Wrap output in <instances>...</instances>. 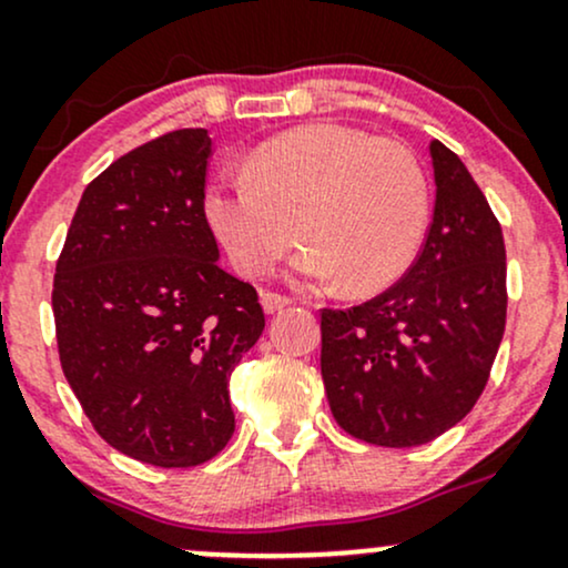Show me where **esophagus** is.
<instances>
[{
    "label": "esophagus",
    "instance_id": "esophagus-1",
    "mask_svg": "<svg viewBox=\"0 0 568 568\" xmlns=\"http://www.w3.org/2000/svg\"><path fill=\"white\" fill-rule=\"evenodd\" d=\"M288 304H291L288 296H280V293H272V291L262 293V306H264L266 315H275V312L285 310Z\"/></svg>",
    "mask_w": 568,
    "mask_h": 568
}]
</instances>
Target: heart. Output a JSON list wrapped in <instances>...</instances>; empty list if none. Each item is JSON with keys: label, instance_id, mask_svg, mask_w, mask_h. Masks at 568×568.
I'll return each instance as SVG.
<instances>
[{"label": "heart", "instance_id": "obj_1", "mask_svg": "<svg viewBox=\"0 0 568 568\" xmlns=\"http://www.w3.org/2000/svg\"><path fill=\"white\" fill-rule=\"evenodd\" d=\"M205 219L243 275H264L288 251L296 224L298 283L368 296L419 253L429 181L403 143L347 125H304L264 141L247 173L221 171L205 189Z\"/></svg>", "mask_w": 568, "mask_h": 568}]
</instances>
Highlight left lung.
Instances as JSON below:
<instances>
[{"label": "left lung", "mask_w": 568, "mask_h": 568, "mask_svg": "<svg viewBox=\"0 0 568 568\" xmlns=\"http://www.w3.org/2000/svg\"><path fill=\"white\" fill-rule=\"evenodd\" d=\"M429 158L435 211L416 262L371 302L321 317L331 414L384 448L422 446L465 419L505 334L499 221L452 149L433 141Z\"/></svg>", "instance_id": "obj_1"}]
</instances>
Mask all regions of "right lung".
Listing matches in <instances>:
<instances>
[{
    "label": "right lung",
    "mask_w": 568,
    "mask_h": 568,
    "mask_svg": "<svg viewBox=\"0 0 568 568\" xmlns=\"http://www.w3.org/2000/svg\"><path fill=\"white\" fill-rule=\"evenodd\" d=\"M207 158L205 128L122 154L82 192L55 264L63 376L95 433L154 467L230 443L226 384L264 331L256 288L219 266Z\"/></svg>",
    "instance_id": "add662e5"
}]
</instances>
